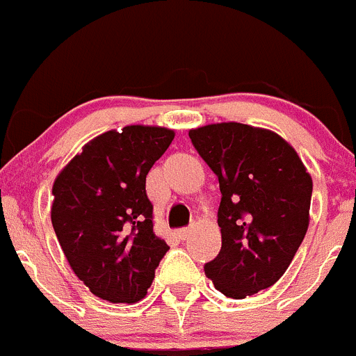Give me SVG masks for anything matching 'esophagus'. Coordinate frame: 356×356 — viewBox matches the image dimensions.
Here are the masks:
<instances>
[{"label":"esophagus","mask_w":356,"mask_h":356,"mask_svg":"<svg viewBox=\"0 0 356 356\" xmlns=\"http://www.w3.org/2000/svg\"><path fill=\"white\" fill-rule=\"evenodd\" d=\"M190 234H192V228H190V227L179 228V230H178V237L181 238V241H186V238L190 237Z\"/></svg>","instance_id":"1"}]
</instances>
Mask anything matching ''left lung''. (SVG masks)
Returning <instances> with one entry per match:
<instances>
[{
	"instance_id": "8db88e82",
	"label": "left lung",
	"mask_w": 356,
	"mask_h": 356,
	"mask_svg": "<svg viewBox=\"0 0 356 356\" xmlns=\"http://www.w3.org/2000/svg\"><path fill=\"white\" fill-rule=\"evenodd\" d=\"M220 181L221 249L204 265L225 296L244 299L284 275L309 223L312 177L277 133L241 122L190 129Z\"/></svg>"
}]
</instances>
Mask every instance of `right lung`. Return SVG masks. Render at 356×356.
I'll use <instances>...</instances> for the list:
<instances>
[{
	"label": "right lung",
	"mask_w": 356,
	"mask_h": 356,
	"mask_svg": "<svg viewBox=\"0 0 356 356\" xmlns=\"http://www.w3.org/2000/svg\"><path fill=\"white\" fill-rule=\"evenodd\" d=\"M175 133L126 126L84 145L54 183L51 225L79 280L111 302H136L152 286L170 245L154 234L150 168Z\"/></svg>",
	"instance_id": "obj_1"
}]
</instances>
